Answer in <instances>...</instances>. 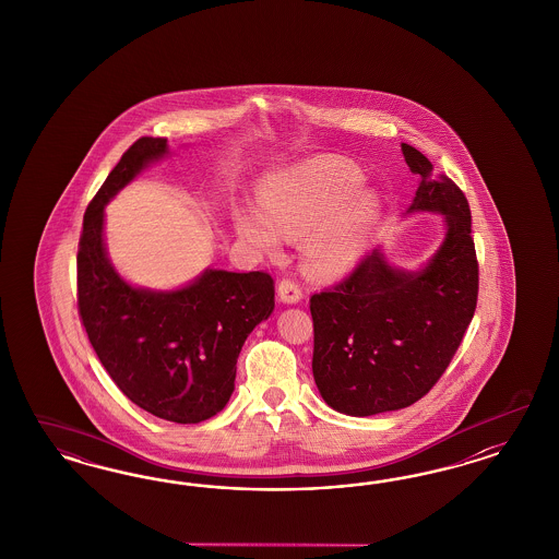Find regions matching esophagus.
<instances>
[{
    "label": "esophagus",
    "instance_id": "1",
    "mask_svg": "<svg viewBox=\"0 0 559 559\" xmlns=\"http://www.w3.org/2000/svg\"><path fill=\"white\" fill-rule=\"evenodd\" d=\"M278 297H281L283 304H299L301 297H304V293H301V287H299L295 281L283 278V281L278 283Z\"/></svg>",
    "mask_w": 559,
    "mask_h": 559
}]
</instances>
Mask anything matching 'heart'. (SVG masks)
Here are the masks:
<instances>
[{
  "mask_svg": "<svg viewBox=\"0 0 559 559\" xmlns=\"http://www.w3.org/2000/svg\"><path fill=\"white\" fill-rule=\"evenodd\" d=\"M355 164L318 157L271 174L262 185V206L236 211V229L255 250L274 254L285 237H304L307 269L334 281L355 269L379 219V197L362 187Z\"/></svg>",
  "mask_w": 559,
  "mask_h": 559,
  "instance_id": "obj_1",
  "label": "heart"
}]
</instances>
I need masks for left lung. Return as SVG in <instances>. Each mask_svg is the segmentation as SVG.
I'll list each match as a JSON object with an SVG mask.
<instances>
[{"label":"left lung","instance_id":"8db88e82","mask_svg":"<svg viewBox=\"0 0 559 559\" xmlns=\"http://www.w3.org/2000/svg\"><path fill=\"white\" fill-rule=\"evenodd\" d=\"M402 152L420 176L407 213L444 215L447 234L420 271H400L372 250L336 287L311 297L313 379L323 402L346 416L424 397L457 353L477 304L469 203L451 178L432 176L416 147L402 143Z\"/></svg>","mask_w":559,"mask_h":559}]
</instances>
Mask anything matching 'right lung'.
Segmentation results:
<instances>
[{
    "instance_id": "add662e5",
    "label": "right lung",
    "mask_w": 559,
    "mask_h": 559,
    "mask_svg": "<svg viewBox=\"0 0 559 559\" xmlns=\"http://www.w3.org/2000/svg\"><path fill=\"white\" fill-rule=\"evenodd\" d=\"M168 153V139L141 136L122 153L84 215L78 250V309L104 369L133 404L178 424L213 418L229 402L239 350L274 309L266 272L206 271L176 290L129 285L104 246V206Z\"/></svg>"
}]
</instances>
